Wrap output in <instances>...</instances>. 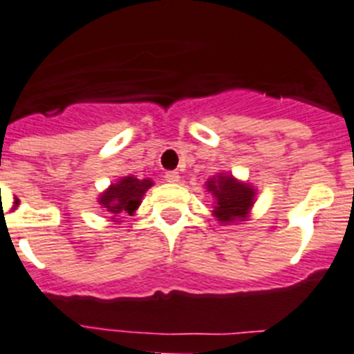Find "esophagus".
<instances>
[{"label":"esophagus","mask_w":354,"mask_h":354,"mask_svg":"<svg viewBox=\"0 0 354 354\" xmlns=\"http://www.w3.org/2000/svg\"><path fill=\"white\" fill-rule=\"evenodd\" d=\"M165 179L168 180V183H179L180 175H179V171H166Z\"/></svg>","instance_id":"34e87169"}]
</instances>
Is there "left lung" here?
Wrapping results in <instances>:
<instances>
[{
	"label": "left lung",
	"mask_w": 354,
	"mask_h": 354,
	"mask_svg": "<svg viewBox=\"0 0 354 354\" xmlns=\"http://www.w3.org/2000/svg\"><path fill=\"white\" fill-rule=\"evenodd\" d=\"M206 188L215 197L213 217L221 223L244 221L255 201V189L250 184L233 179V175H217L206 183Z\"/></svg>",
	"instance_id": "obj_1"
}]
</instances>
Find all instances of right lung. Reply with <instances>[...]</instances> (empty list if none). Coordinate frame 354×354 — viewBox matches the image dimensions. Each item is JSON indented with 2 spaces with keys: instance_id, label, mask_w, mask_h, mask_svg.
Masks as SVG:
<instances>
[{
  "instance_id": "1",
  "label": "right lung",
  "mask_w": 354,
  "mask_h": 354,
  "mask_svg": "<svg viewBox=\"0 0 354 354\" xmlns=\"http://www.w3.org/2000/svg\"><path fill=\"white\" fill-rule=\"evenodd\" d=\"M150 179H137V177H122L118 183H113L106 192L99 195V204L108 215L115 218L118 215H133L139 204H141L142 195L146 189L151 188ZM119 223V221H118Z\"/></svg>"
}]
</instances>
